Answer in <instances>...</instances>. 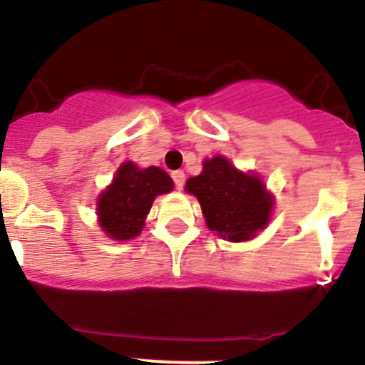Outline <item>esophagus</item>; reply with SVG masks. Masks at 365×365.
Listing matches in <instances>:
<instances>
[{
	"mask_svg": "<svg viewBox=\"0 0 365 365\" xmlns=\"http://www.w3.org/2000/svg\"><path fill=\"white\" fill-rule=\"evenodd\" d=\"M173 180H175L176 189H182L183 183H185V173H183V170H175V173H173Z\"/></svg>",
	"mask_w": 365,
	"mask_h": 365,
	"instance_id": "obj_1",
	"label": "esophagus"
}]
</instances>
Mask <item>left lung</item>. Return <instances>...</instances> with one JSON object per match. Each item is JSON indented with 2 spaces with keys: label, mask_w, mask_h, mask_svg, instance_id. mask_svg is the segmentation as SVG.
<instances>
[{
  "label": "left lung",
  "mask_w": 365,
  "mask_h": 365,
  "mask_svg": "<svg viewBox=\"0 0 365 365\" xmlns=\"http://www.w3.org/2000/svg\"><path fill=\"white\" fill-rule=\"evenodd\" d=\"M185 190L202 205L207 227L231 242H245L271 220L274 200L255 173H242L227 158L203 162V170L189 178Z\"/></svg>",
  "instance_id": "obj_1"
}]
</instances>
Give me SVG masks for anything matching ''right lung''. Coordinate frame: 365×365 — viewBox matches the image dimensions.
<instances>
[{
	"mask_svg": "<svg viewBox=\"0 0 365 365\" xmlns=\"http://www.w3.org/2000/svg\"><path fill=\"white\" fill-rule=\"evenodd\" d=\"M175 187L160 167L140 169L136 163H121L107 189L98 198V222L113 240H133L143 229L154 198Z\"/></svg>",
	"mask_w": 365,
	"mask_h": 365,
	"instance_id": "1",
	"label": "right lung"
}]
</instances>
